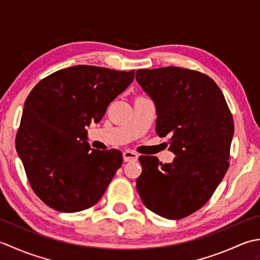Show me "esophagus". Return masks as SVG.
<instances>
[{
    "label": "esophagus",
    "instance_id": "obj_1",
    "mask_svg": "<svg viewBox=\"0 0 260 260\" xmlns=\"http://www.w3.org/2000/svg\"><path fill=\"white\" fill-rule=\"evenodd\" d=\"M123 157H124L125 162H131V161H136V159L139 158V155H137V153H135L133 151L127 150V151H124Z\"/></svg>",
    "mask_w": 260,
    "mask_h": 260
}]
</instances>
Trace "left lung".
Segmentation results:
<instances>
[{
    "instance_id": "1",
    "label": "left lung",
    "mask_w": 260,
    "mask_h": 260,
    "mask_svg": "<svg viewBox=\"0 0 260 260\" xmlns=\"http://www.w3.org/2000/svg\"><path fill=\"white\" fill-rule=\"evenodd\" d=\"M136 80L156 107V133L170 136L172 163L141 155L136 189L144 206L182 219L207 203L229 168L234 119L209 76L180 67L141 69Z\"/></svg>"
}]
</instances>
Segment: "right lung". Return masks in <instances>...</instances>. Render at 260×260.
<instances>
[{"label": "right lung", "instance_id": "obj_1", "mask_svg": "<svg viewBox=\"0 0 260 260\" xmlns=\"http://www.w3.org/2000/svg\"><path fill=\"white\" fill-rule=\"evenodd\" d=\"M134 70L79 64L39 81L27 96L16 134V151L36 194L60 212L96 204L121 163L118 150L97 151L86 127L134 79Z\"/></svg>", "mask_w": 260, "mask_h": 260}]
</instances>
